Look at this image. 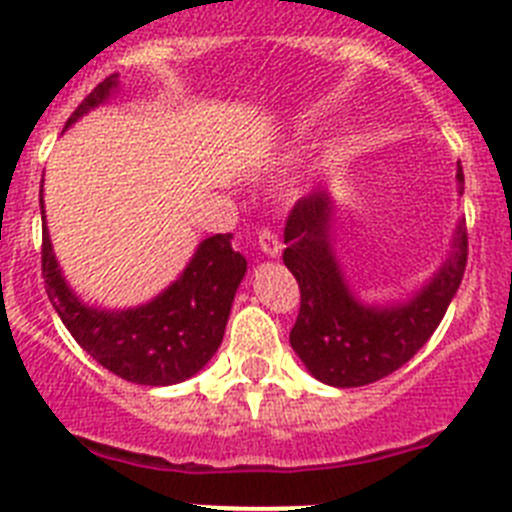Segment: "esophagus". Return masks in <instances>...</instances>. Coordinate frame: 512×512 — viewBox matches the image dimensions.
Wrapping results in <instances>:
<instances>
[{
  "instance_id": "esophagus-1",
  "label": "esophagus",
  "mask_w": 512,
  "mask_h": 512,
  "mask_svg": "<svg viewBox=\"0 0 512 512\" xmlns=\"http://www.w3.org/2000/svg\"><path fill=\"white\" fill-rule=\"evenodd\" d=\"M259 246H261V251L269 256V259H279V256H282V243H279V238L271 233V230H261Z\"/></svg>"
}]
</instances>
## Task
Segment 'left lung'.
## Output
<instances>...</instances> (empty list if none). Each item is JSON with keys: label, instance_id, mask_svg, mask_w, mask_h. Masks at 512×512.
I'll list each match as a JSON object with an SVG mask.
<instances>
[{"label": "left lung", "instance_id": "obj_1", "mask_svg": "<svg viewBox=\"0 0 512 512\" xmlns=\"http://www.w3.org/2000/svg\"><path fill=\"white\" fill-rule=\"evenodd\" d=\"M456 194L464 171L456 161ZM338 202L330 189L307 194L284 228V266L300 284V315L289 343L318 382L348 390L397 372L443 320L467 266V225L459 220L449 251L415 292L397 300H361L336 251Z\"/></svg>", "mask_w": 512, "mask_h": 512}]
</instances>
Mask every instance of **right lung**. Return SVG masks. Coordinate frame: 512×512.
<instances>
[{
    "label": "right lung",
    "mask_w": 512,
    "mask_h": 512,
    "mask_svg": "<svg viewBox=\"0 0 512 512\" xmlns=\"http://www.w3.org/2000/svg\"><path fill=\"white\" fill-rule=\"evenodd\" d=\"M120 92L112 74L74 110L66 128L110 102ZM43 277L45 292L61 323L97 364L117 377L146 387H169L194 377L223 343L235 292L246 277V259L233 251V235H210L166 289L143 305L102 307L84 302L63 277L45 225L43 189Z\"/></svg>",
    "instance_id": "1"
}]
</instances>
